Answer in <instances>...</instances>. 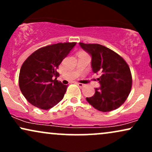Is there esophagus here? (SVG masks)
I'll use <instances>...</instances> for the list:
<instances>
[{"mask_svg":"<svg viewBox=\"0 0 152 152\" xmlns=\"http://www.w3.org/2000/svg\"><path fill=\"white\" fill-rule=\"evenodd\" d=\"M77 85L80 87V88H83V87L85 86L84 84H83V83H77Z\"/></svg>","mask_w":152,"mask_h":152,"instance_id":"1","label":"esophagus"}]
</instances>
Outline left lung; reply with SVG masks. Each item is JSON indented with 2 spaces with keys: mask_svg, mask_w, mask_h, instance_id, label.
Listing matches in <instances>:
<instances>
[{
  "mask_svg": "<svg viewBox=\"0 0 152 152\" xmlns=\"http://www.w3.org/2000/svg\"><path fill=\"white\" fill-rule=\"evenodd\" d=\"M80 46L91 56L94 74H100L99 88L86 101L94 108L103 112L121 106L131 91L132 78L128 64L114 50L100 44L79 43Z\"/></svg>",
  "mask_w": 152,
  "mask_h": 152,
  "instance_id": "1",
  "label": "left lung"
}]
</instances>
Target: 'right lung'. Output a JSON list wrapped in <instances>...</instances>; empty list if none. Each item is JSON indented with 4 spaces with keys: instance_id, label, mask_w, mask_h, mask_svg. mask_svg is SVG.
Here are the masks:
<instances>
[{
    "instance_id": "obj_1",
    "label": "right lung",
    "mask_w": 152,
    "mask_h": 152,
    "mask_svg": "<svg viewBox=\"0 0 152 152\" xmlns=\"http://www.w3.org/2000/svg\"><path fill=\"white\" fill-rule=\"evenodd\" d=\"M76 44L58 43L42 47L23 62L19 74V87L30 104L47 110L62 100L67 86L56 80V69Z\"/></svg>"
}]
</instances>
